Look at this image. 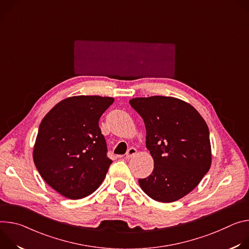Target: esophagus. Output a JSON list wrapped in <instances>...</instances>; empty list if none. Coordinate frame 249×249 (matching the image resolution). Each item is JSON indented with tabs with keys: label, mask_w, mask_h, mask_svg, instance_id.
I'll return each instance as SVG.
<instances>
[{
	"label": "esophagus",
	"mask_w": 249,
	"mask_h": 249,
	"mask_svg": "<svg viewBox=\"0 0 249 249\" xmlns=\"http://www.w3.org/2000/svg\"><path fill=\"white\" fill-rule=\"evenodd\" d=\"M134 154H136V149H135L134 147H130V148H128V150L126 151L125 156H126V158H130V157H132Z\"/></svg>",
	"instance_id": "esophagus-1"
}]
</instances>
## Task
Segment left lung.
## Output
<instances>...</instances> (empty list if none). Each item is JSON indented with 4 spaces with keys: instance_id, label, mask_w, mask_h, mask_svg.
<instances>
[{
    "instance_id": "1",
    "label": "left lung",
    "mask_w": 249,
    "mask_h": 249,
    "mask_svg": "<svg viewBox=\"0 0 249 249\" xmlns=\"http://www.w3.org/2000/svg\"><path fill=\"white\" fill-rule=\"evenodd\" d=\"M130 106L142 118L152 173L139 183L151 199L171 203L194 189L211 162L209 127L191 105L172 97L134 98Z\"/></svg>"
}]
</instances>
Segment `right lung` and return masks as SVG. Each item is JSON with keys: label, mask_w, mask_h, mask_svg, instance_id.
I'll list each match as a JSON object with an SVG mask.
<instances>
[{"label": "right lung", "mask_w": 249, "mask_h": 249, "mask_svg": "<svg viewBox=\"0 0 249 249\" xmlns=\"http://www.w3.org/2000/svg\"><path fill=\"white\" fill-rule=\"evenodd\" d=\"M114 99L76 96L58 103L39 124L36 167L59 194L77 200L91 195L112 164L99 121Z\"/></svg>", "instance_id": "add662e5"}]
</instances>
